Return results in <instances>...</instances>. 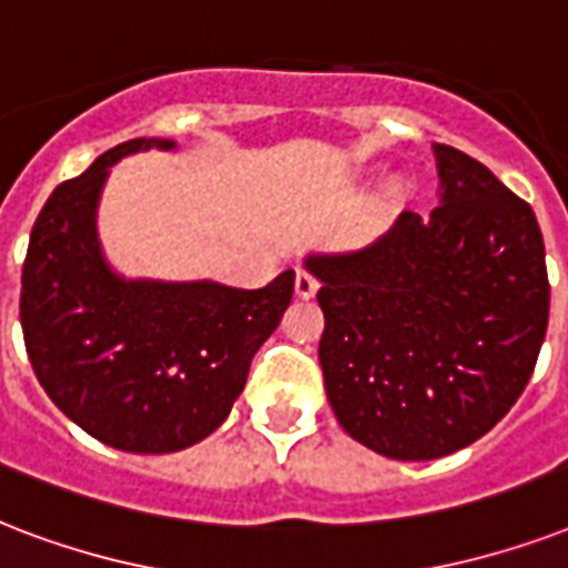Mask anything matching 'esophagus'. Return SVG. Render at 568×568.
Segmentation results:
<instances>
[{
  "label": "esophagus",
  "mask_w": 568,
  "mask_h": 568,
  "mask_svg": "<svg viewBox=\"0 0 568 568\" xmlns=\"http://www.w3.org/2000/svg\"><path fill=\"white\" fill-rule=\"evenodd\" d=\"M293 290H296L298 298H311L316 290H320V281H316L307 270H296V281H293Z\"/></svg>",
  "instance_id": "esophagus-1"
}]
</instances>
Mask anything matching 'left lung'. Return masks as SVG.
<instances>
[{
    "instance_id": "8db88e82",
    "label": "left lung",
    "mask_w": 568,
    "mask_h": 568,
    "mask_svg": "<svg viewBox=\"0 0 568 568\" xmlns=\"http://www.w3.org/2000/svg\"><path fill=\"white\" fill-rule=\"evenodd\" d=\"M442 204L406 210L358 254L307 257L325 394L346 433L403 459H438L489 433L530 382L551 284L527 201L483 162L435 144Z\"/></svg>"
}]
</instances>
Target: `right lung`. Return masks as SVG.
I'll return each instance as SVG.
<instances>
[{"label": "right lung", "mask_w": 568, "mask_h": 568, "mask_svg": "<svg viewBox=\"0 0 568 568\" xmlns=\"http://www.w3.org/2000/svg\"><path fill=\"white\" fill-rule=\"evenodd\" d=\"M165 139H133L55 186L29 236L20 325L47 397L97 442L171 453L222 424L293 298V272L261 290L121 281L100 257L94 210L109 165Z\"/></svg>", "instance_id": "add662e5"}]
</instances>
